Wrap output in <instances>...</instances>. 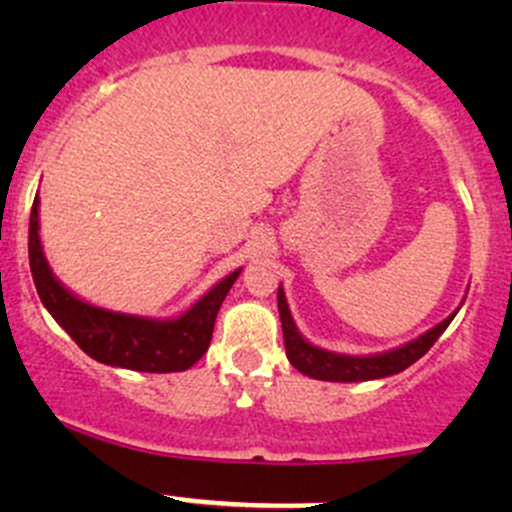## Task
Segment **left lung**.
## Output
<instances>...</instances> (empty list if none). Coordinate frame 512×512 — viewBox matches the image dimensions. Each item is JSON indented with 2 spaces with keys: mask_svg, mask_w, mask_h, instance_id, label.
<instances>
[{
  "mask_svg": "<svg viewBox=\"0 0 512 512\" xmlns=\"http://www.w3.org/2000/svg\"><path fill=\"white\" fill-rule=\"evenodd\" d=\"M463 302H466V299H463ZM277 309H280L282 334H285L289 364L297 371H302L304 376H309V379L352 384V381L386 379V376H394L399 374V371L409 369L414 361L421 359V356L436 344V339L446 332V327L453 322V317H456L461 307L453 309L443 322H438L436 327L423 332L421 337L411 339V342L401 344V347L386 349V352L379 354H339L307 342V339L302 337V332L297 329V324H294V317L292 312H289V304L282 285L277 289Z\"/></svg>",
  "mask_w": 512,
  "mask_h": 512,
  "instance_id": "8db88e82",
  "label": "left lung"
}]
</instances>
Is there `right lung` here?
<instances>
[{"label":"right lung","mask_w":512,"mask_h":512,"mask_svg":"<svg viewBox=\"0 0 512 512\" xmlns=\"http://www.w3.org/2000/svg\"><path fill=\"white\" fill-rule=\"evenodd\" d=\"M39 203L36 193L32 218H29V265H32L36 292L46 312L91 359L118 369L168 374V371L190 369L208 352L220 304L240 277L242 267L223 277L218 285L210 287L203 297L195 299L185 312L175 317L163 319L113 312L86 302L54 275L41 245Z\"/></svg>","instance_id":"add662e5"}]
</instances>
